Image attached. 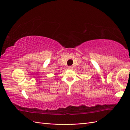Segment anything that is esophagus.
I'll list each match as a JSON object with an SVG mask.
<instances>
[{"instance_id": "1", "label": "esophagus", "mask_w": 130, "mask_h": 130, "mask_svg": "<svg viewBox=\"0 0 130 130\" xmlns=\"http://www.w3.org/2000/svg\"><path fill=\"white\" fill-rule=\"evenodd\" d=\"M73 68V67L72 66H69V67H68V69H72Z\"/></svg>"}]
</instances>
